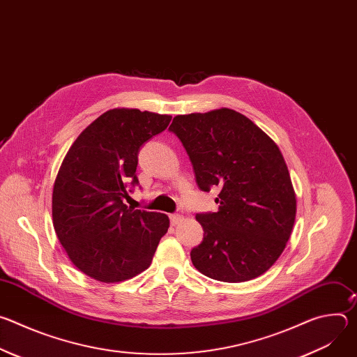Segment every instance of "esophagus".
<instances>
[{"label": "esophagus", "instance_id": "esophagus-1", "mask_svg": "<svg viewBox=\"0 0 357 357\" xmlns=\"http://www.w3.org/2000/svg\"><path fill=\"white\" fill-rule=\"evenodd\" d=\"M169 219H171L172 226H176V225H179L183 220V216L182 215H171Z\"/></svg>", "mask_w": 357, "mask_h": 357}]
</instances>
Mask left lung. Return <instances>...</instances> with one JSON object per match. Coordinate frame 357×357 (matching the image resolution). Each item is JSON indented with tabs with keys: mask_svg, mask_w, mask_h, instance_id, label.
Here are the masks:
<instances>
[{
	"mask_svg": "<svg viewBox=\"0 0 357 357\" xmlns=\"http://www.w3.org/2000/svg\"><path fill=\"white\" fill-rule=\"evenodd\" d=\"M200 190L219 188V211L197 213L203 241L192 248L196 270L223 282L264 274L291 236L296 199L277 144L245 116L219 109L174 117Z\"/></svg>",
	"mask_w": 357,
	"mask_h": 357,
	"instance_id": "obj_1",
	"label": "left lung"
}]
</instances>
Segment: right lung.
Instances as JSON below:
<instances>
[{"mask_svg": "<svg viewBox=\"0 0 357 357\" xmlns=\"http://www.w3.org/2000/svg\"><path fill=\"white\" fill-rule=\"evenodd\" d=\"M171 119L109 110L82 131L59 168L52 193L56 236L70 261L100 282L126 281L146 270L168 231L167 215L134 211L123 199L128 185H138L139 146Z\"/></svg>", "mask_w": 357, "mask_h": 357, "instance_id": "right-lung-1", "label": "right lung"}]
</instances>
